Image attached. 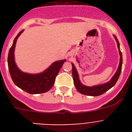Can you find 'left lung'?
<instances>
[{"instance_id": "left-lung-1", "label": "left lung", "mask_w": 132, "mask_h": 132, "mask_svg": "<svg viewBox=\"0 0 132 132\" xmlns=\"http://www.w3.org/2000/svg\"><path fill=\"white\" fill-rule=\"evenodd\" d=\"M114 38L116 39V42H117L118 48L119 50V53H120V63H119L118 68L117 71H116V73L114 74L113 77L112 78L111 80H110L109 82H106V83L102 84V85H96V86H93V87H87L85 85H82L80 82V80H79V75H78L77 71L76 68L75 67L74 64L72 63V67H73V69H72V74H73V81H74V85L75 86V88H77L78 91L80 93L82 94H85V95H88V96H96L101 95V94H104V93L108 90L109 89L114 87V85L116 83L120 75L121 71H122V52L120 49V44L116 36H114Z\"/></svg>"}]
</instances>
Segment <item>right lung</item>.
Wrapping results in <instances>:
<instances>
[{
    "label": "right lung",
    "instance_id": "obj_1",
    "mask_svg": "<svg viewBox=\"0 0 132 132\" xmlns=\"http://www.w3.org/2000/svg\"><path fill=\"white\" fill-rule=\"evenodd\" d=\"M24 30L20 31L14 38L8 56V65L10 75L14 83L30 94H39L47 92L53 87L55 78L65 59L53 63L44 72L38 74L24 73L17 67L14 61V49L16 41Z\"/></svg>",
    "mask_w": 132,
    "mask_h": 132
}]
</instances>
